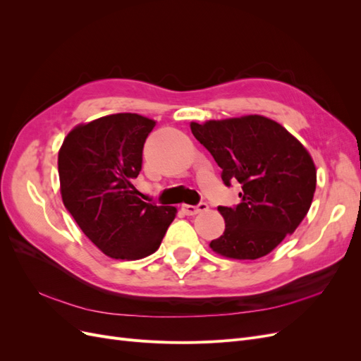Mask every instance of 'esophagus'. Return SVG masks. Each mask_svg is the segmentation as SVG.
<instances>
[{
	"instance_id": "esophagus-1",
	"label": "esophagus",
	"mask_w": 361,
	"mask_h": 361,
	"mask_svg": "<svg viewBox=\"0 0 361 361\" xmlns=\"http://www.w3.org/2000/svg\"><path fill=\"white\" fill-rule=\"evenodd\" d=\"M207 209V204L206 203H200L197 206H191V204H183L182 206V211L187 214V215H197L199 212H203Z\"/></svg>"
}]
</instances>
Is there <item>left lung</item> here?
<instances>
[{
	"mask_svg": "<svg viewBox=\"0 0 361 361\" xmlns=\"http://www.w3.org/2000/svg\"><path fill=\"white\" fill-rule=\"evenodd\" d=\"M190 126L223 169L227 187L231 180L243 185L241 203L218 206L226 228L209 247L228 259L267 256L295 232L310 209L316 167L309 150L286 128L259 114Z\"/></svg>",
	"mask_w": 361,
	"mask_h": 361,
	"instance_id": "8db88e82",
	"label": "left lung"
}]
</instances>
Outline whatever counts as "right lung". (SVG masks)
I'll return each mask as SVG.
<instances>
[{"label":"right lung","instance_id":"add662e5","mask_svg":"<svg viewBox=\"0 0 361 361\" xmlns=\"http://www.w3.org/2000/svg\"><path fill=\"white\" fill-rule=\"evenodd\" d=\"M155 120L134 113L76 125L59 150L60 192L84 235L113 259H143L159 248L178 209L141 200L133 179Z\"/></svg>","mask_w":361,"mask_h":361}]
</instances>
